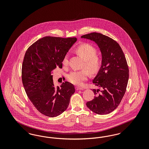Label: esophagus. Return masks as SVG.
Listing matches in <instances>:
<instances>
[{"label":"esophagus","mask_w":149,"mask_h":149,"mask_svg":"<svg viewBox=\"0 0 149 149\" xmlns=\"http://www.w3.org/2000/svg\"><path fill=\"white\" fill-rule=\"evenodd\" d=\"M75 89H76L77 91H79V90H83V89H84L83 88L79 87V86H76V87H75Z\"/></svg>","instance_id":"obj_1"}]
</instances>
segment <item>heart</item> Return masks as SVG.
Returning <instances> with one entry per match:
<instances>
[{
	"mask_svg": "<svg viewBox=\"0 0 149 149\" xmlns=\"http://www.w3.org/2000/svg\"><path fill=\"white\" fill-rule=\"evenodd\" d=\"M76 52L84 60L83 68L84 69L79 71H71L67 77L68 80L74 85L80 86L83 84L84 81L86 80L89 76V72L91 74L97 73L99 71L102 65V60L100 57L96 55L97 49L92 45L84 43L76 49ZM64 66H67L69 64L68 56L65 55L63 60Z\"/></svg>",
	"mask_w": 149,
	"mask_h": 149,
	"instance_id": "obj_1",
	"label": "heart"
}]
</instances>
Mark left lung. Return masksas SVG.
I'll use <instances>...</instances> for the list:
<instances>
[{
	"label": "left lung",
	"instance_id": "1",
	"mask_svg": "<svg viewBox=\"0 0 149 149\" xmlns=\"http://www.w3.org/2000/svg\"><path fill=\"white\" fill-rule=\"evenodd\" d=\"M81 38L94 41L102 55L101 68L93 80L100 89H93L95 96L86 106L95 113H109L119 106L126 91L129 69L125 54L119 44L107 36L93 32Z\"/></svg>",
	"mask_w": 149,
	"mask_h": 149
}]
</instances>
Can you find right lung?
I'll return each mask as SVG.
<instances>
[{
	"label": "right lung",
	"mask_w": 149,
	"mask_h": 149,
	"mask_svg": "<svg viewBox=\"0 0 149 149\" xmlns=\"http://www.w3.org/2000/svg\"><path fill=\"white\" fill-rule=\"evenodd\" d=\"M76 37L46 36L36 41L26 51L22 67V80L31 102L41 113L50 117L67 109L74 86L68 81L56 87L52 71L63 68V60Z\"/></svg>",
	"instance_id": "1"
}]
</instances>
